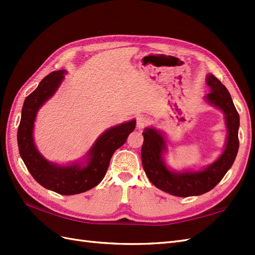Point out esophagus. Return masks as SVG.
Here are the masks:
<instances>
[{
	"label": "esophagus",
	"instance_id": "1",
	"mask_svg": "<svg viewBox=\"0 0 255 255\" xmlns=\"http://www.w3.org/2000/svg\"><path fill=\"white\" fill-rule=\"evenodd\" d=\"M149 124V121L144 116H138L137 118V127L139 129L144 128Z\"/></svg>",
	"mask_w": 255,
	"mask_h": 255
}]
</instances>
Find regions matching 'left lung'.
<instances>
[{
	"mask_svg": "<svg viewBox=\"0 0 255 255\" xmlns=\"http://www.w3.org/2000/svg\"><path fill=\"white\" fill-rule=\"evenodd\" d=\"M207 84L210 86V93L206 95V100L225 113L226 125L228 128L226 148L215 163L199 172H172L162 160V152L165 150V141L162 134L152 128H145L142 132L141 160L145 174L155 187L174 196H196L213 189L234 164L239 150L238 131L240 117L230 93L213 74L208 75Z\"/></svg>",
	"mask_w": 255,
	"mask_h": 255,
	"instance_id": "left-lung-1",
	"label": "left lung"
}]
</instances>
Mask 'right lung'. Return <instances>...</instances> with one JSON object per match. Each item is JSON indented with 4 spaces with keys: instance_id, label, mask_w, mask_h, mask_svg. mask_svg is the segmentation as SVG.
Returning a JSON list of instances; mask_svg holds the SVG:
<instances>
[{
    "instance_id": "add662e5",
    "label": "right lung",
    "mask_w": 255,
    "mask_h": 255,
    "mask_svg": "<svg viewBox=\"0 0 255 255\" xmlns=\"http://www.w3.org/2000/svg\"><path fill=\"white\" fill-rule=\"evenodd\" d=\"M64 70H59L48 74L25 99L17 130V143L27 170L41 186L61 195H74L89 191L101 183L113 153L126 142L129 133L134 130L136 121L118 125L101 134L88 153L84 166H59L50 163L37 151L32 129L38 110L55 94L64 78Z\"/></svg>"
}]
</instances>
